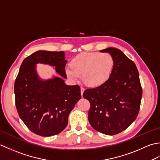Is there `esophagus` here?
Returning a JSON list of instances; mask_svg holds the SVG:
<instances>
[{"instance_id": "34e87169", "label": "esophagus", "mask_w": 160, "mask_h": 160, "mask_svg": "<svg viewBox=\"0 0 160 160\" xmlns=\"http://www.w3.org/2000/svg\"><path fill=\"white\" fill-rule=\"evenodd\" d=\"M84 91V88L81 87L80 88V92H81V95H82H82H83Z\"/></svg>"}]
</instances>
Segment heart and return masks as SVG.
<instances>
[{"mask_svg":"<svg viewBox=\"0 0 160 160\" xmlns=\"http://www.w3.org/2000/svg\"><path fill=\"white\" fill-rule=\"evenodd\" d=\"M113 67V59L108 53L84 52L75 56L70 68L65 70L67 76L77 80L82 76L83 82L91 87L102 85L110 78Z\"/></svg>","mask_w":160,"mask_h":160,"instance_id":"obj_1","label":"heart"}]
</instances>
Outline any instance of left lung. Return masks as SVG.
Listing matches in <instances>:
<instances>
[{"label": "left lung", "instance_id": "1", "mask_svg": "<svg viewBox=\"0 0 160 160\" xmlns=\"http://www.w3.org/2000/svg\"><path fill=\"white\" fill-rule=\"evenodd\" d=\"M100 52L113 57V70L106 82L86 89L83 97L91 104L88 118L91 127L113 135L124 131L135 120L142 89L136 65L122 51L108 47Z\"/></svg>", "mask_w": 160, "mask_h": 160}]
</instances>
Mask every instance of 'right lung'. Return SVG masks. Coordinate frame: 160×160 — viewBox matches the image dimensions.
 <instances>
[{
	"mask_svg": "<svg viewBox=\"0 0 160 160\" xmlns=\"http://www.w3.org/2000/svg\"><path fill=\"white\" fill-rule=\"evenodd\" d=\"M67 62L64 52L40 50L27 57L20 67L14 84L16 107L25 124L40 136L62 132L70 112L81 99L80 87L64 82ZM38 63L53 66L61 76L42 79L36 70Z\"/></svg>",
	"mask_w": 160,
	"mask_h": 160,
	"instance_id": "right-lung-1",
	"label": "right lung"
}]
</instances>
